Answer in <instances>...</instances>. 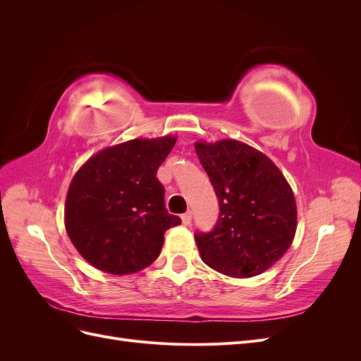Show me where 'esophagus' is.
I'll use <instances>...</instances> for the list:
<instances>
[{"label": "esophagus", "instance_id": "esophagus-1", "mask_svg": "<svg viewBox=\"0 0 361 361\" xmlns=\"http://www.w3.org/2000/svg\"><path fill=\"white\" fill-rule=\"evenodd\" d=\"M180 218H182V223H183V226H190V224H191V220H192V212H191V211L185 212Z\"/></svg>", "mask_w": 361, "mask_h": 361}]
</instances>
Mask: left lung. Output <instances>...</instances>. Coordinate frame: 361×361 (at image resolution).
Returning a JSON list of instances; mask_svg holds the SVG:
<instances>
[{
	"label": "left lung",
	"instance_id": "left-lung-1",
	"mask_svg": "<svg viewBox=\"0 0 361 361\" xmlns=\"http://www.w3.org/2000/svg\"><path fill=\"white\" fill-rule=\"evenodd\" d=\"M218 197L211 232L194 235L202 260L224 276H259L286 253L297 231V204L267 155L236 140L195 143Z\"/></svg>",
	"mask_w": 361,
	"mask_h": 361
}]
</instances>
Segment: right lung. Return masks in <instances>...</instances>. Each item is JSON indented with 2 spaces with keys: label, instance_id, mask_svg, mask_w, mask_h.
<instances>
[{
  "label": "right lung",
  "instance_id": "1",
  "mask_svg": "<svg viewBox=\"0 0 361 361\" xmlns=\"http://www.w3.org/2000/svg\"><path fill=\"white\" fill-rule=\"evenodd\" d=\"M174 143V137L130 140L97 152L73 176L64 223L94 268L117 276L141 271L159 256L167 228L180 224L157 179Z\"/></svg>",
  "mask_w": 361,
  "mask_h": 361
}]
</instances>
